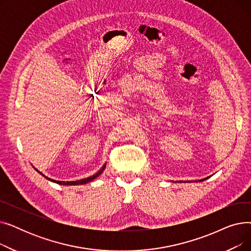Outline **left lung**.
I'll return each instance as SVG.
<instances>
[{
  "label": "left lung",
  "mask_w": 251,
  "mask_h": 251,
  "mask_svg": "<svg viewBox=\"0 0 251 251\" xmlns=\"http://www.w3.org/2000/svg\"><path fill=\"white\" fill-rule=\"evenodd\" d=\"M206 179V178H205ZM205 179H203V180H205ZM203 180H201V181H203Z\"/></svg>",
  "instance_id": "1"
}]
</instances>
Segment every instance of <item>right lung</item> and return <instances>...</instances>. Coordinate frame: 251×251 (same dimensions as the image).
Here are the masks:
<instances>
[{"instance_id":"1","label":"right lung","mask_w":251,"mask_h":251,"mask_svg":"<svg viewBox=\"0 0 251 251\" xmlns=\"http://www.w3.org/2000/svg\"><path fill=\"white\" fill-rule=\"evenodd\" d=\"M104 168H105V165H103L102 166V168L99 171V172L97 173V174H95L94 176H90V177H88V178H85V179H81V180H78V181H67V182H64V181H56V180H52V179H50V178H48L47 176H45V175H43L42 173V175L45 177V178H47L48 180H50V181H52V182H56V183H58V184H61V185H79V184H85V183H88V182H90V181H92L94 179H96L97 177H99L101 173H102V171L104 170ZM37 171V170H36Z\"/></svg>"}]
</instances>
